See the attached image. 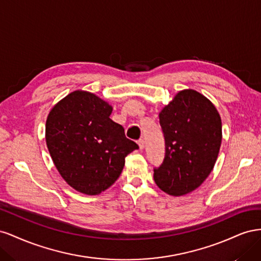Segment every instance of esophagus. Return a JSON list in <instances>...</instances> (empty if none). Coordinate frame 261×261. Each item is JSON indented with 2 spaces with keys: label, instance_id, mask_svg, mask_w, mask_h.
Wrapping results in <instances>:
<instances>
[{
  "label": "esophagus",
  "instance_id": "34e87169",
  "mask_svg": "<svg viewBox=\"0 0 261 261\" xmlns=\"http://www.w3.org/2000/svg\"><path fill=\"white\" fill-rule=\"evenodd\" d=\"M137 144H138L140 150H143V149L145 148V141H144V139H139V140L137 141Z\"/></svg>",
  "mask_w": 261,
  "mask_h": 261
}]
</instances>
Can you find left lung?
<instances>
[{
    "instance_id": "obj_1",
    "label": "left lung",
    "mask_w": 261,
    "mask_h": 261,
    "mask_svg": "<svg viewBox=\"0 0 261 261\" xmlns=\"http://www.w3.org/2000/svg\"><path fill=\"white\" fill-rule=\"evenodd\" d=\"M165 139L153 179L170 196H184L209 176L222 141V122L212 102L193 89L178 91L159 113Z\"/></svg>"
}]
</instances>
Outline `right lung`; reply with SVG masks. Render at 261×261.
<instances>
[{"label":"right lung","instance_id":"obj_1","mask_svg":"<svg viewBox=\"0 0 261 261\" xmlns=\"http://www.w3.org/2000/svg\"><path fill=\"white\" fill-rule=\"evenodd\" d=\"M111 105L96 94L75 90L46 117L45 143L55 168L75 191L94 196L121 175L125 158L138 145L113 122Z\"/></svg>","mask_w":261,"mask_h":261}]
</instances>
